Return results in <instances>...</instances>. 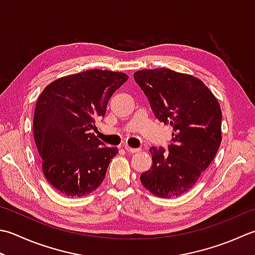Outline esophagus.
Returning a JSON list of instances; mask_svg holds the SVG:
<instances>
[{"label":"esophagus","instance_id":"1","mask_svg":"<svg viewBox=\"0 0 255 255\" xmlns=\"http://www.w3.org/2000/svg\"><path fill=\"white\" fill-rule=\"evenodd\" d=\"M124 149L126 150L127 152H130V153H134V152H138L139 149H136V148H130L129 146H127V144H125L124 146Z\"/></svg>","mask_w":255,"mask_h":255}]
</instances>
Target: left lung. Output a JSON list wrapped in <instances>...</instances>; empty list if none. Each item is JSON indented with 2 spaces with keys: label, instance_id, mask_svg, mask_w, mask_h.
Here are the masks:
<instances>
[{
  "label": "left lung",
  "instance_id": "1",
  "mask_svg": "<svg viewBox=\"0 0 255 255\" xmlns=\"http://www.w3.org/2000/svg\"><path fill=\"white\" fill-rule=\"evenodd\" d=\"M158 121L170 124L169 153L149 149L151 168L142 172V186L159 198L180 197L210 166L222 140V112L217 98L200 79L168 68L133 74Z\"/></svg>",
  "mask_w": 255,
  "mask_h": 255
}]
</instances>
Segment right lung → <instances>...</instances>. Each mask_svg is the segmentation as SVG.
<instances>
[{"instance_id":"obj_1","label":"right lung","mask_w":255,"mask_h":255,"mask_svg":"<svg viewBox=\"0 0 255 255\" xmlns=\"http://www.w3.org/2000/svg\"><path fill=\"white\" fill-rule=\"evenodd\" d=\"M128 75L91 69L52 82L37 98L34 139L48 183L67 197H83L101 186L116 147H103L93 133L95 119Z\"/></svg>"}]
</instances>
